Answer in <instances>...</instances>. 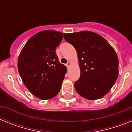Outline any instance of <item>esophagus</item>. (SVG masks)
Returning a JSON list of instances; mask_svg holds the SVG:
<instances>
[{"instance_id": "obj_1", "label": "esophagus", "mask_w": 132, "mask_h": 132, "mask_svg": "<svg viewBox=\"0 0 132 132\" xmlns=\"http://www.w3.org/2000/svg\"><path fill=\"white\" fill-rule=\"evenodd\" d=\"M71 63L70 62H68L67 64H66V66H67V67H70V66H71Z\"/></svg>"}]
</instances>
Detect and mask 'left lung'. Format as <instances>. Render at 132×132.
<instances>
[{"instance_id": "1", "label": "left lung", "mask_w": 132, "mask_h": 132, "mask_svg": "<svg viewBox=\"0 0 132 132\" xmlns=\"http://www.w3.org/2000/svg\"><path fill=\"white\" fill-rule=\"evenodd\" d=\"M77 53L80 75L75 83L79 95L88 100L104 96L118 77V58L103 37L90 31L65 34Z\"/></svg>"}]
</instances>
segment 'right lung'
<instances>
[{"label":"right lung","instance_id":"1","mask_svg":"<svg viewBox=\"0 0 132 132\" xmlns=\"http://www.w3.org/2000/svg\"><path fill=\"white\" fill-rule=\"evenodd\" d=\"M63 36V34L55 30L39 31L28 39L18 57V72L24 85L42 100L59 93L67 72L55 53Z\"/></svg>","mask_w":132,"mask_h":132}]
</instances>
